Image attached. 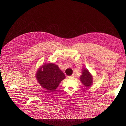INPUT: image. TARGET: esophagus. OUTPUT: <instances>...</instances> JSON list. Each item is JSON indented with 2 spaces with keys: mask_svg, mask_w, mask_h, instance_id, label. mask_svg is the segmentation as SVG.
<instances>
[{
  "mask_svg": "<svg viewBox=\"0 0 126 126\" xmlns=\"http://www.w3.org/2000/svg\"><path fill=\"white\" fill-rule=\"evenodd\" d=\"M74 77V75H72V76H68V78L69 79H73V78Z\"/></svg>",
  "mask_w": 126,
  "mask_h": 126,
  "instance_id": "34e87169",
  "label": "esophagus"
}]
</instances>
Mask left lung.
I'll return each mask as SVG.
<instances>
[{
    "label": "left lung",
    "instance_id": "obj_1",
    "mask_svg": "<svg viewBox=\"0 0 126 126\" xmlns=\"http://www.w3.org/2000/svg\"><path fill=\"white\" fill-rule=\"evenodd\" d=\"M92 79V77L89 71L85 69L83 70L82 75L80 77V80L83 84L86 87H90L93 82Z\"/></svg>",
    "mask_w": 126,
    "mask_h": 126
}]
</instances>
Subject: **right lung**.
Segmentation results:
<instances>
[{
  "mask_svg": "<svg viewBox=\"0 0 126 126\" xmlns=\"http://www.w3.org/2000/svg\"><path fill=\"white\" fill-rule=\"evenodd\" d=\"M36 78L41 86L47 90L45 92H52L55 91L61 81L65 79V76L57 65L50 63L44 65L38 70Z\"/></svg>",
  "mask_w": 126,
  "mask_h": 126,
  "instance_id": "1",
  "label": "right lung"
}]
</instances>
